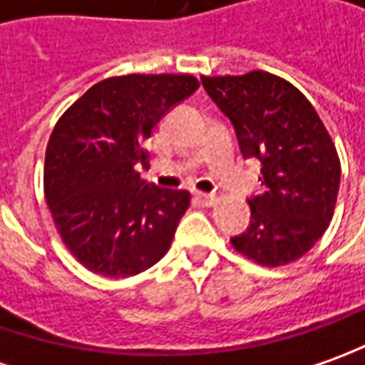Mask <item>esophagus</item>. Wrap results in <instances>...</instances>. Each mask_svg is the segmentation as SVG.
I'll return each instance as SVG.
<instances>
[{"label": "esophagus", "mask_w": 365, "mask_h": 365, "mask_svg": "<svg viewBox=\"0 0 365 365\" xmlns=\"http://www.w3.org/2000/svg\"><path fill=\"white\" fill-rule=\"evenodd\" d=\"M195 200L202 204V206H214L216 204V195L214 194H204V192H195Z\"/></svg>", "instance_id": "esophagus-1"}]
</instances>
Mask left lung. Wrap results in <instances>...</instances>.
Returning a JSON list of instances; mask_svg holds the SVG:
<instances>
[{
	"label": "left lung",
	"mask_w": 365,
	"mask_h": 365,
	"mask_svg": "<svg viewBox=\"0 0 365 365\" xmlns=\"http://www.w3.org/2000/svg\"><path fill=\"white\" fill-rule=\"evenodd\" d=\"M202 84L232 123L245 159L262 165L250 224L230 242L262 267L289 264L331 222L341 178L331 137L305 95L270 72L202 76Z\"/></svg>",
	"instance_id": "left-lung-1"
}]
</instances>
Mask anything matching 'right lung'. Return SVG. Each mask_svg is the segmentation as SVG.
Returning a JSON list of instances; mask_svg holds the SVG:
<instances>
[{
	"label": "right lung",
	"instance_id": "obj_1",
	"mask_svg": "<svg viewBox=\"0 0 365 365\" xmlns=\"http://www.w3.org/2000/svg\"><path fill=\"white\" fill-rule=\"evenodd\" d=\"M192 74H127L96 82L50 135L44 194L74 258L96 274L125 279L170 250L190 192L139 178L143 143L171 108L197 91Z\"/></svg>",
	"mask_w": 365,
	"mask_h": 365
}]
</instances>
